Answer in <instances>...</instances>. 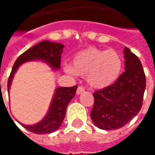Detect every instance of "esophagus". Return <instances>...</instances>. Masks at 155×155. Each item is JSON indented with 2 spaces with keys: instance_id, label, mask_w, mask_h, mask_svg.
Masks as SVG:
<instances>
[{
  "instance_id": "34e87169",
  "label": "esophagus",
  "mask_w": 155,
  "mask_h": 155,
  "mask_svg": "<svg viewBox=\"0 0 155 155\" xmlns=\"http://www.w3.org/2000/svg\"><path fill=\"white\" fill-rule=\"evenodd\" d=\"M84 91H85V89L83 88L82 86H79L77 88V91H76V94L80 95V94H82Z\"/></svg>"
}]
</instances>
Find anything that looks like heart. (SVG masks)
<instances>
[{
    "mask_svg": "<svg viewBox=\"0 0 155 155\" xmlns=\"http://www.w3.org/2000/svg\"><path fill=\"white\" fill-rule=\"evenodd\" d=\"M123 68V59L117 52L91 47L75 54L71 65H66L64 70L71 75H86L91 88L102 90L115 84Z\"/></svg>",
    "mask_w": 155,
    "mask_h": 155,
    "instance_id": "1",
    "label": "heart"
}]
</instances>
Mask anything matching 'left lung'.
Returning a JSON list of instances; mask_svg holds the SVG:
<instances>
[{"label": "left lung", "instance_id": "1", "mask_svg": "<svg viewBox=\"0 0 155 155\" xmlns=\"http://www.w3.org/2000/svg\"><path fill=\"white\" fill-rule=\"evenodd\" d=\"M125 71L114 85L93 93L91 117L103 130L118 129L141 110L146 78L140 60L128 48L123 50Z\"/></svg>", "mask_w": 155, "mask_h": 155}]
</instances>
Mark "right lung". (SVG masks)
Returning <instances> with one entry per match:
<instances>
[{
  "instance_id": "right-lung-1",
  "label": "right lung",
  "mask_w": 155,
  "mask_h": 155,
  "mask_svg": "<svg viewBox=\"0 0 155 155\" xmlns=\"http://www.w3.org/2000/svg\"><path fill=\"white\" fill-rule=\"evenodd\" d=\"M64 45L59 43H54L44 40L39 44L24 52L16 60L7 82L8 95L14 75L22 64L28 61H42L46 63L53 71L60 69V59ZM77 90V85L72 87H58L54 90L51 102L47 113L38 123L27 125L19 123L27 130L36 134H45L54 133L59 128L64 117L68 104L74 98Z\"/></svg>"
}]
</instances>
